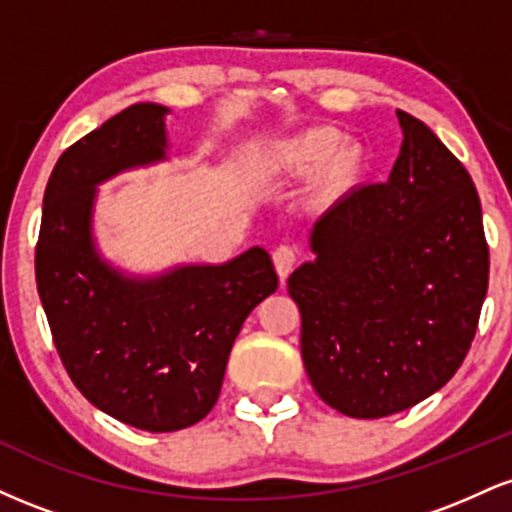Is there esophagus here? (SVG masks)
Listing matches in <instances>:
<instances>
[{
	"mask_svg": "<svg viewBox=\"0 0 512 512\" xmlns=\"http://www.w3.org/2000/svg\"><path fill=\"white\" fill-rule=\"evenodd\" d=\"M272 260H274L276 274H279V279L284 281L286 276L291 274L293 264H296V250L289 248V245H279V248L272 252Z\"/></svg>",
	"mask_w": 512,
	"mask_h": 512,
	"instance_id": "34e87169",
	"label": "esophagus"
}]
</instances>
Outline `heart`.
<instances>
[{
    "instance_id": "heart-1",
    "label": "heart",
    "mask_w": 512,
    "mask_h": 512,
    "mask_svg": "<svg viewBox=\"0 0 512 512\" xmlns=\"http://www.w3.org/2000/svg\"><path fill=\"white\" fill-rule=\"evenodd\" d=\"M269 170L284 175H313V195L320 202H337L356 190L366 175V151L344 142L334 127H308L276 139L264 151Z\"/></svg>"
}]
</instances>
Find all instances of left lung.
<instances>
[{
  "mask_svg": "<svg viewBox=\"0 0 512 512\" xmlns=\"http://www.w3.org/2000/svg\"><path fill=\"white\" fill-rule=\"evenodd\" d=\"M390 178L356 187L310 233L289 276L315 392L354 419H383L438 392L462 366L489 289V245L467 168L397 110Z\"/></svg>",
  "mask_w": 512,
  "mask_h": 512,
  "instance_id": "left-lung-1",
  "label": "left lung"
}]
</instances>
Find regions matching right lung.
Returning a JSON list of instances; mask_svg holds the SVG:
<instances>
[{
	"mask_svg": "<svg viewBox=\"0 0 512 512\" xmlns=\"http://www.w3.org/2000/svg\"><path fill=\"white\" fill-rule=\"evenodd\" d=\"M166 115L134 103L69 146L52 170L35 281L72 383L93 407L151 433L180 431L216 404L245 317L279 286L267 250L137 279L98 255L96 185L166 158Z\"/></svg>",
	"mask_w": 512,
	"mask_h": 512,
	"instance_id": "obj_1",
	"label": "right lung"
}]
</instances>
